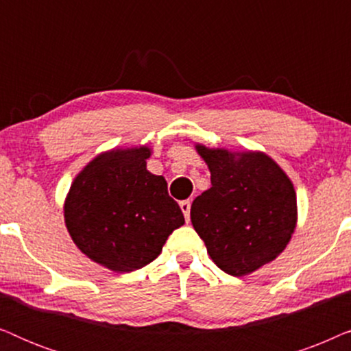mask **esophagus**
Here are the masks:
<instances>
[{"instance_id":"34e87169","label":"esophagus","mask_w":351,"mask_h":351,"mask_svg":"<svg viewBox=\"0 0 351 351\" xmlns=\"http://www.w3.org/2000/svg\"><path fill=\"white\" fill-rule=\"evenodd\" d=\"M190 208H191V203L189 199L180 201V209H182V213H184V217L186 220V223L190 222Z\"/></svg>"}]
</instances>
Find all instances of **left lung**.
<instances>
[{
	"label": "left lung",
	"instance_id": "8db88e82",
	"mask_svg": "<svg viewBox=\"0 0 351 351\" xmlns=\"http://www.w3.org/2000/svg\"><path fill=\"white\" fill-rule=\"evenodd\" d=\"M195 148L213 186L196 196L190 217L215 265L244 276L275 261L297 225L292 180L263 152Z\"/></svg>",
	"mask_w": 351,
	"mask_h": 351
}]
</instances>
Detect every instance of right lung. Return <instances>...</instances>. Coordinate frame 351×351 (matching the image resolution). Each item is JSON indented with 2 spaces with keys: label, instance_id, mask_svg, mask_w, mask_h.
<instances>
[{
  "label": "right lung",
  "instance_id": "1",
  "mask_svg": "<svg viewBox=\"0 0 351 351\" xmlns=\"http://www.w3.org/2000/svg\"><path fill=\"white\" fill-rule=\"evenodd\" d=\"M152 148H112L90 160L71 182L65 227L76 247L108 270L128 273L160 256L185 223L167 182L147 169Z\"/></svg>",
  "mask_w": 351,
  "mask_h": 351
}]
</instances>
